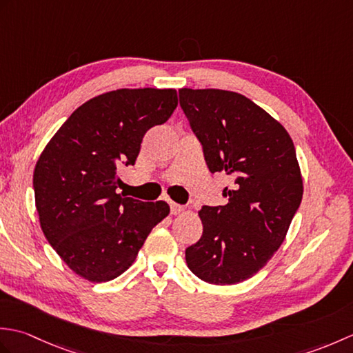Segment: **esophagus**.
I'll return each mask as SVG.
<instances>
[{"instance_id":"34e87169","label":"esophagus","mask_w":353,"mask_h":353,"mask_svg":"<svg viewBox=\"0 0 353 353\" xmlns=\"http://www.w3.org/2000/svg\"><path fill=\"white\" fill-rule=\"evenodd\" d=\"M170 209H171L172 215H179V214L183 212V206L174 203V201H170Z\"/></svg>"}]
</instances>
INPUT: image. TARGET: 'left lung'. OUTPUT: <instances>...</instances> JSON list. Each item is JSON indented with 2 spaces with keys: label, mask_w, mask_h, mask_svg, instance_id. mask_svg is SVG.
Wrapping results in <instances>:
<instances>
[{
  "label": "left lung",
  "mask_w": 353,
  "mask_h": 353,
  "mask_svg": "<svg viewBox=\"0 0 353 353\" xmlns=\"http://www.w3.org/2000/svg\"><path fill=\"white\" fill-rule=\"evenodd\" d=\"M211 172L230 176L224 206H203V234L185 250L201 281L234 285L256 274L283 243L301 206L303 181L285 127L247 97L223 89H179Z\"/></svg>",
  "instance_id": "8db88e82"
}]
</instances>
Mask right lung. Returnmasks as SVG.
I'll use <instances>...</instances> for the list:
<instances>
[{
  "instance_id": "obj_1",
  "label": "right lung",
  "mask_w": 353,
  "mask_h": 353,
  "mask_svg": "<svg viewBox=\"0 0 353 353\" xmlns=\"http://www.w3.org/2000/svg\"><path fill=\"white\" fill-rule=\"evenodd\" d=\"M177 106L176 89H117L72 112L45 145L33 172L41 229L74 273L89 282L123 274L150 232L170 214L165 201L117 194L123 165Z\"/></svg>"
}]
</instances>
